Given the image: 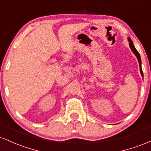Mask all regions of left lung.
<instances>
[{"label": "left lung", "mask_w": 151, "mask_h": 151, "mask_svg": "<svg viewBox=\"0 0 151 151\" xmlns=\"http://www.w3.org/2000/svg\"><path fill=\"white\" fill-rule=\"evenodd\" d=\"M128 41L129 42V47H130V48H131V51H132L133 53L136 55V57L137 58V60H138V63H139L140 72H141V76L143 77V70H142V67H141V56H140V54L138 53V52L137 51L136 48H135L134 45H133V43L132 42V40H131V38L128 37Z\"/></svg>", "instance_id": "left-lung-1"}]
</instances>
